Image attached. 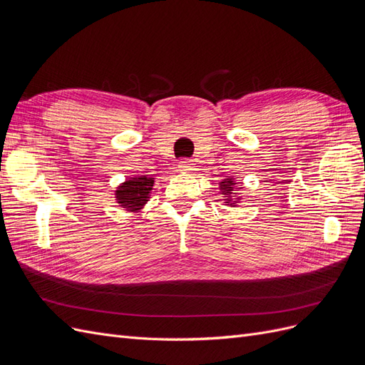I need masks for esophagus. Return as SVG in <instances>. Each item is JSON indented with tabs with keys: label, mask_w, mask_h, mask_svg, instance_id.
I'll return each instance as SVG.
<instances>
[{
	"label": "esophagus",
	"mask_w": 365,
	"mask_h": 365,
	"mask_svg": "<svg viewBox=\"0 0 365 365\" xmlns=\"http://www.w3.org/2000/svg\"><path fill=\"white\" fill-rule=\"evenodd\" d=\"M193 168H195V164L192 160H181L178 163V170H181V172H190V170H193Z\"/></svg>",
	"instance_id": "obj_1"
}]
</instances>
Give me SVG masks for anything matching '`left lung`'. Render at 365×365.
Returning a JSON list of instances; mask_svg holds the SVG:
<instances>
[{"label":"left lung","instance_id":"1","mask_svg":"<svg viewBox=\"0 0 365 365\" xmlns=\"http://www.w3.org/2000/svg\"><path fill=\"white\" fill-rule=\"evenodd\" d=\"M235 187H236V182H235L233 178H227V180H224L222 182H219L220 192H222V195H225V197H227V205H228V202H231L230 205L236 204V201L231 200V192L235 190Z\"/></svg>","mask_w":365,"mask_h":365}]
</instances>
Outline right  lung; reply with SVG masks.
<instances>
[{
	"instance_id": "obj_1",
	"label": "right lung",
	"mask_w": 365,
	"mask_h": 365,
	"mask_svg": "<svg viewBox=\"0 0 365 365\" xmlns=\"http://www.w3.org/2000/svg\"><path fill=\"white\" fill-rule=\"evenodd\" d=\"M152 187L153 178H150V176L145 175L140 176V178H130L115 190L117 202L126 208L128 212H138L149 201Z\"/></svg>"
}]
</instances>
